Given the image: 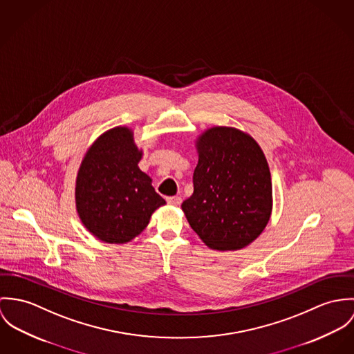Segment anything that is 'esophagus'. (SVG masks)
Wrapping results in <instances>:
<instances>
[{"label": "esophagus", "mask_w": 354, "mask_h": 354, "mask_svg": "<svg viewBox=\"0 0 354 354\" xmlns=\"http://www.w3.org/2000/svg\"><path fill=\"white\" fill-rule=\"evenodd\" d=\"M167 202L172 206H179L182 203V198L180 196H168Z\"/></svg>", "instance_id": "obj_1"}]
</instances>
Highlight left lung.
I'll use <instances>...</instances> for the list:
<instances>
[{
  "label": "left lung",
  "mask_w": 354,
  "mask_h": 354,
  "mask_svg": "<svg viewBox=\"0 0 354 354\" xmlns=\"http://www.w3.org/2000/svg\"><path fill=\"white\" fill-rule=\"evenodd\" d=\"M194 193L182 210L210 248L235 251L262 234L273 209L272 175L258 142L227 126L203 131L196 142Z\"/></svg>",
  "instance_id": "8db88e82"
}]
</instances>
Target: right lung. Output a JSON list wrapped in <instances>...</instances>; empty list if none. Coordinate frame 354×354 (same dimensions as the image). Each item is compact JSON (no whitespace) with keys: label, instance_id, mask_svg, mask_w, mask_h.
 I'll list each match as a JSON object with an SVG mask.
<instances>
[{"label":"right lung","instance_id":"1","mask_svg":"<svg viewBox=\"0 0 354 354\" xmlns=\"http://www.w3.org/2000/svg\"><path fill=\"white\" fill-rule=\"evenodd\" d=\"M142 151L133 131L118 126L86 151L76 180V207L84 227L102 241L123 244L140 235L165 201L138 168Z\"/></svg>","mask_w":354,"mask_h":354}]
</instances>
